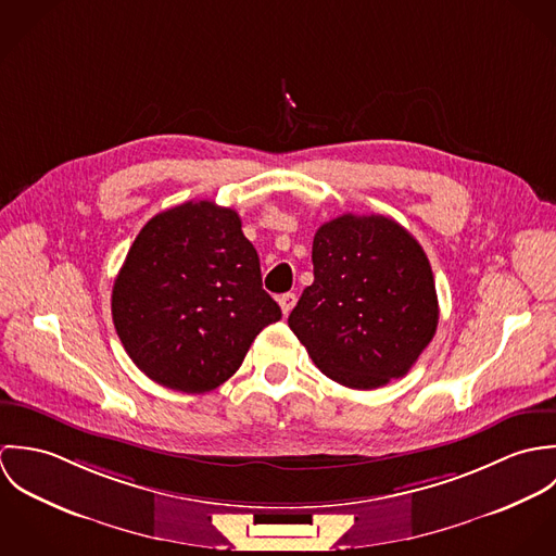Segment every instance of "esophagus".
<instances>
[{
	"instance_id": "obj_1",
	"label": "esophagus",
	"mask_w": 556,
	"mask_h": 556,
	"mask_svg": "<svg viewBox=\"0 0 556 556\" xmlns=\"http://www.w3.org/2000/svg\"><path fill=\"white\" fill-rule=\"evenodd\" d=\"M278 304H280V308H282V315L289 317V313H291L293 306L298 304V298H295V293H285V295L278 298Z\"/></svg>"
}]
</instances>
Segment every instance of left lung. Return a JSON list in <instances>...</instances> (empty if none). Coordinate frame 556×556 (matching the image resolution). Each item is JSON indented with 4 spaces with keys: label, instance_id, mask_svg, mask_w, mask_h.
<instances>
[{
    "label": "left lung",
    "instance_id": "obj_1",
    "mask_svg": "<svg viewBox=\"0 0 556 556\" xmlns=\"http://www.w3.org/2000/svg\"><path fill=\"white\" fill-rule=\"evenodd\" d=\"M315 282L289 327L318 370L351 390L404 377L439 323L434 276L424 248L386 216L344 214L313 241Z\"/></svg>",
    "mask_w": 556,
    "mask_h": 556
}]
</instances>
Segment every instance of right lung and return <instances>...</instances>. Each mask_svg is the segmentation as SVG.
Returning a JSON list of instances; mask_svg holds the SVG:
<instances>
[{"mask_svg":"<svg viewBox=\"0 0 556 556\" xmlns=\"http://www.w3.org/2000/svg\"><path fill=\"white\" fill-rule=\"evenodd\" d=\"M111 313L139 370L186 394L231 379L258 331L282 317L263 291L238 212L214 201L181 203L141 229L115 278Z\"/></svg>","mask_w":556,"mask_h":556,"instance_id":"right-lung-1","label":"right lung"}]
</instances>
